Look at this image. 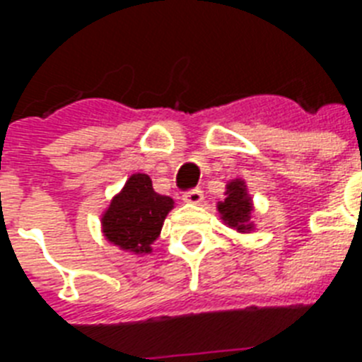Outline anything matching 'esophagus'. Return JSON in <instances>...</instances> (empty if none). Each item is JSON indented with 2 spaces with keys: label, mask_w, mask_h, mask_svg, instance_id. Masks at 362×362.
<instances>
[{
  "label": "esophagus",
  "mask_w": 362,
  "mask_h": 362,
  "mask_svg": "<svg viewBox=\"0 0 362 362\" xmlns=\"http://www.w3.org/2000/svg\"><path fill=\"white\" fill-rule=\"evenodd\" d=\"M204 194L201 188H190V190H187L183 194V199L187 201V203H192V204H199L201 201H203Z\"/></svg>",
  "instance_id": "esophagus-1"
}]
</instances>
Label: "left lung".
<instances>
[{
  "mask_svg": "<svg viewBox=\"0 0 362 362\" xmlns=\"http://www.w3.org/2000/svg\"><path fill=\"white\" fill-rule=\"evenodd\" d=\"M219 212L228 225L238 226V230H246V221L250 217V199L246 197L245 185L241 181H233L228 185L226 199L219 203Z\"/></svg>",
  "mask_w": 362,
  "mask_h": 362,
  "instance_id": "left-lung-1",
  "label": "left lung"
}]
</instances>
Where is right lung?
<instances>
[{
    "label": "right lung",
    "mask_w": 362,
    "mask_h": 362,
    "mask_svg": "<svg viewBox=\"0 0 362 362\" xmlns=\"http://www.w3.org/2000/svg\"><path fill=\"white\" fill-rule=\"evenodd\" d=\"M172 204L174 201L170 197L153 192L148 175L134 174L105 214V235L124 250L148 254Z\"/></svg>",
    "instance_id": "right-lung-1"
}]
</instances>
